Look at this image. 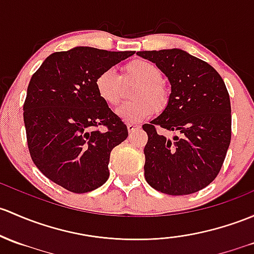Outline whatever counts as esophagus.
<instances>
[{
    "instance_id": "34e87169",
    "label": "esophagus",
    "mask_w": 254,
    "mask_h": 254,
    "mask_svg": "<svg viewBox=\"0 0 254 254\" xmlns=\"http://www.w3.org/2000/svg\"><path fill=\"white\" fill-rule=\"evenodd\" d=\"M138 125H136V124H132V123H129V124H127V131L129 132H134L136 129H138Z\"/></svg>"
}]
</instances>
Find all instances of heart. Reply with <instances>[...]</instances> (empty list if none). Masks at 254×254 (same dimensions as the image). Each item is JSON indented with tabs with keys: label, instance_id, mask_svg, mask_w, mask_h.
<instances>
[{
	"label": "heart",
	"instance_id": "1",
	"mask_svg": "<svg viewBox=\"0 0 254 254\" xmlns=\"http://www.w3.org/2000/svg\"><path fill=\"white\" fill-rule=\"evenodd\" d=\"M122 79L135 81L131 91L134 100L123 103L117 109L119 118L125 122H140L154 112L161 111L169 101V90L163 81V73L158 65L143 60H135L123 66ZM98 96L109 106H117L122 100V80L112 69L102 71L96 79Z\"/></svg>",
	"mask_w": 254,
	"mask_h": 254
}]
</instances>
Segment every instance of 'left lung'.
Segmentation results:
<instances>
[{"instance_id": "obj_1", "label": "left lung", "mask_w": 254, "mask_h": 254, "mask_svg": "<svg viewBox=\"0 0 254 254\" xmlns=\"http://www.w3.org/2000/svg\"><path fill=\"white\" fill-rule=\"evenodd\" d=\"M169 79L167 108L142 129L148 136L146 181L163 193L183 196L202 190L220 172L231 141L230 96L210 64L178 49L141 51ZM159 129L174 131L167 139Z\"/></svg>"}]
</instances>
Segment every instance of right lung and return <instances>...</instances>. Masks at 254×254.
<instances>
[{"instance_id": "1", "label": "right lung", "mask_w": 254, "mask_h": 254, "mask_svg": "<svg viewBox=\"0 0 254 254\" xmlns=\"http://www.w3.org/2000/svg\"><path fill=\"white\" fill-rule=\"evenodd\" d=\"M132 55L80 46L52 53L31 76L23 106L29 153L65 190L85 193L108 179L111 152L127 137V127L95 82Z\"/></svg>"}]
</instances>
